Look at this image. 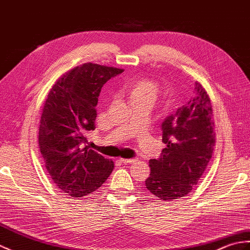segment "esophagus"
Segmentation results:
<instances>
[{
	"label": "esophagus",
	"instance_id": "34e87169",
	"mask_svg": "<svg viewBox=\"0 0 250 250\" xmlns=\"http://www.w3.org/2000/svg\"><path fill=\"white\" fill-rule=\"evenodd\" d=\"M119 161L124 164H134L136 162L135 159H119Z\"/></svg>",
	"mask_w": 250,
	"mask_h": 250
}]
</instances>
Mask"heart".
<instances>
[{"mask_svg":"<svg viewBox=\"0 0 250 250\" xmlns=\"http://www.w3.org/2000/svg\"><path fill=\"white\" fill-rule=\"evenodd\" d=\"M124 94L129 99L131 105L148 104L152 106L160 94V87L152 81L141 79L126 85L124 88Z\"/></svg>","mask_w":250,"mask_h":250,"instance_id":"obj_1","label":"heart"}]
</instances>
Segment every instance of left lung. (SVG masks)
I'll use <instances>...</instances> for the list:
<instances>
[{
	"instance_id": "obj_1",
	"label": "left lung",
	"mask_w": 250,
	"mask_h": 250,
	"mask_svg": "<svg viewBox=\"0 0 250 250\" xmlns=\"http://www.w3.org/2000/svg\"><path fill=\"white\" fill-rule=\"evenodd\" d=\"M196 96L162 124L166 148L161 158L150 160L146 188L155 197L169 201L187 196L198 183L215 146L210 97L198 82Z\"/></svg>"
}]
</instances>
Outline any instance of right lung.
Instances as JSON below:
<instances>
[{"label": "right lung", "instance_id": "obj_1", "mask_svg": "<svg viewBox=\"0 0 250 250\" xmlns=\"http://www.w3.org/2000/svg\"><path fill=\"white\" fill-rule=\"evenodd\" d=\"M124 69L87 62L66 72L52 86L39 125V149L53 183L74 198L97 190L114 169L87 146L95 130L96 106L102 86Z\"/></svg>", "mask_w": 250, "mask_h": 250}]
</instances>
